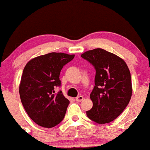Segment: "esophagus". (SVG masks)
<instances>
[{
    "label": "esophagus",
    "instance_id": "1",
    "mask_svg": "<svg viewBox=\"0 0 150 150\" xmlns=\"http://www.w3.org/2000/svg\"><path fill=\"white\" fill-rule=\"evenodd\" d=\"M83 97L82 96H78V97H76V99H75V100H76V101H78V102H80V101H82V100H83Z\"/></svg>",
    "mask_w": 150,
    "mask_h": 150
}]
</instances>
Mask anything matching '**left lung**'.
Here are the masks:
<instances>
[{
    "label": "left lung",
    "mask_w": 150,
    "mask_h": 150,
    "mask_svg": "<svg viewBox=\"0 0 150 150\" xmlns=\"http://www.w3.org/2000/svg\"><path fill=\"white\" fill-rule=\"evenodd\" d=\"M81 57L94 67V85L90 99L93 106L87 111L89 119L108 123L124 111L132 96V82L128 65L122 58L102 49L87 51Z\"/></svg>",
    "instance_id": "1"
}]
</instances>
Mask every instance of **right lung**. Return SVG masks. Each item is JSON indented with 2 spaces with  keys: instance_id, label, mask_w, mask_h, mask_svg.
<instances>
[{
  "instance_id": "add662e5",
  "label": "right lung",
  "mask_w": 150,
  "mask_h": 150,
  "mask_svg": "<svg viewBox=\"0 0 150 150\" xmlns=\"http://www.w3.org/2000/svg\"><path fill=\"white\" fill-rule=\"evenodd\" d=\"M75 55L50 53L30 60L23 70L19 92L22 104L30 118L44 128H53L63 120L70 101L62 91L59 76Z\"/></svg>"
}]
</instances>
